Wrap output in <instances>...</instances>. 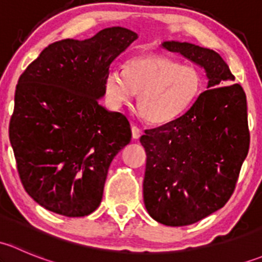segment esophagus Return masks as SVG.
<instances>
[{
	"label": "esophagus",
	"mask_w": 262,
	"mask_h": 262,
	"mask_svg": "<svg viewBox=\"0 0 262 262\" xmlns=\"http://www.w3.org/2000/svg\"><path fill=\"white\" fill-rule=\"evenodd\" d=\"M141 134H142V130L138 128V126L132 125V137H133V139H138L139 137H141Z\"/></svg>",
	"instance_id": "34e87169"
}]
</instances>
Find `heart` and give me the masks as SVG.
<instances>
[{"instance_id": "b5f03b06", "label": "heart", "mask_w": 262, "mask_h": 262, "mask_svg": "<svg viewBox=\"0 0 262 262\" xmlns=\"http://www.w3.org/2000/svg\"><path fill=\"white\" fill-rule=\"evenodd\" d=\"M203 77L199 71L162 54L129 58L124 71L112 70L104 81L107 104L115 109L128 105L137 95L139 114L153 125L172 123L199 99Z\"/></svg>"}]
</instances>
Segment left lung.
<instances>
[{
    "label": "left lung",
    "mask_w": 262,
    "mask_h": 262,
    "mask_svg": "<svg viewBox=\"0 0 262 262\" xmlns=\"http://www.w3.org/2000/svg\"><path fill=\"white\" fill-rule=\"evenodd\" d=\"M161 46L202 67L208 80L189 112L141 137L148 214L165 226H189L223 208L236 187L250 147L247 101L221 54L186 41Z\"/></svg>",
    "instance_id": "1"
}]
</instances>
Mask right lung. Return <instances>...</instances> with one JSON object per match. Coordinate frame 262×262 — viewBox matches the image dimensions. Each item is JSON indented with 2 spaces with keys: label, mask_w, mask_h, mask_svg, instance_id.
<instances>
[{
  "label": "right lung",
  "mask_w": 262,
  "mask_h": 262,
  "mask_svg": "<svg viewBox=\"0 0 262 262\" xmlns=\"http://www.w3.org/2000/svg\"><path fill=\"white\" fill-rule=\"evenodd\" d=\"M137 38L113 26L55 41L18 78L10 142L26 192L50 212L84 216L101 203L110 163L132 130L99 100L110 64Z\"/></svg>",
  "instance_id": "1"
}]
</instances>
